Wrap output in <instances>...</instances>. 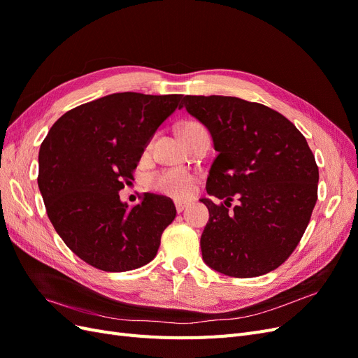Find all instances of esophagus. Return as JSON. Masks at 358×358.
I'll use <instances>...</instances> for the list:
<instances>
[{
    "label": "esophagus",
    "instance_id": "obj_1",
    "mask_svg": "<svg viewBox=\"0 0 358 358\" xmlns=\"http://www.w3.org/2000/svg\"><path fill=\"white\" fill-rule=\"evenodd\" d=\"M175 204H176V210H178L179 213L185 210V209L188 208V206H189L188 201H175Z\"/></svg>",
    "mask_w": 358,
    "mask_h": 358
}]
</instances>
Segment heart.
Wrapping results in <instances>:
<instances>
[{
    "mask_svg": "<svg viewBox=\"0 0 358 358\" xmlns=\"http://www.w3.org/2000/svg\"><path fill=\"white\" fill-rule=\"evenodd\" d=\"M204 131V127L197 122H187L182 127V136ZM197 178L192 171L180 167L158 170L149 176V187L175 199H187L196 189Z\"/></svg>",
    "mask_w": 358,
    "mask_h": 358,
    "instance_id": "obj_1",
    "label": "heart"
}]
</instances>
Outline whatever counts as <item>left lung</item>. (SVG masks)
<instances>
[{
  "instance_id": "1",
  "label": "left lung",
  "mask_w": 358,
  "mask_h": 358,
  "mask_svg": "<svg viewBox=\"0 0 358 358\" xmlns=\"http://www.w3.org/2000/svg\"><path fill=\"white\" fill-rule=\"evenodd\" d=\"M180 107L209 129L218 157L206 189L204 263L233 278L272 272L297 248L318 199V166L296 125L237 96L185 95ZM237 198V206L230 210Z\"/></svg>"
}]
</instances>
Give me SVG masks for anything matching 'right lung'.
Returning a JSON list of instances; mask_svg holds the SVG:
<instances>
[{"label": "right lung", "instance_id": "right-lung-1", "mask_svg": "<svg viewBox=\"0 0 358 358\" xmlns=\"http://www.w3.org/2000/svg\"><path fill=\"white\" fill-rule=\"evenodd\" d=\"M180 94L117 92L80 104L52 125L38 152V188L53 229L85 263L127 272L155 258L176 218L167 197L145 192L133 208L119 191Z\"/></svg>", "mask_w": 358, "mask_h": 358}]
</instances>
